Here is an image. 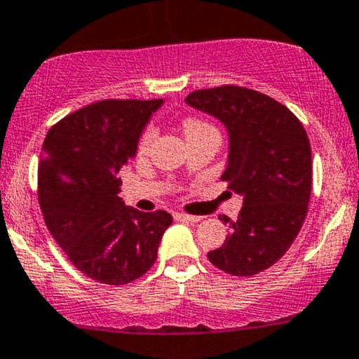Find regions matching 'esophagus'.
I'll return each mask as SVG.
<instances>
[{
  "instance_id": "1",
  "label": "esophagus",
  "mask_w": 359,
  "mask_h": 359,
  "mask_svg": "<svg viewBox=\"0 0 359 359\" xmlns=\"http://www.w3.org/2000/svg\"><path fill=\"white\" fill-rule=\"evenodd\" d=\"M175 217L177 220H182V222H191V224H196V222H200L201 220V217H198V215H187V213H182V212H179V213H175Z\"/></svg>"
}]
</instances>
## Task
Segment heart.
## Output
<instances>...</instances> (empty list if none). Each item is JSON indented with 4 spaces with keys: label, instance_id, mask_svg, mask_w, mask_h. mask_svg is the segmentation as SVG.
<instances>
[{
    "label": "heart",
    "instance_id": "1",
    "mask_svg": "<svg viewBox=\"0 0 359 359\" xmlns=\"http://www.w3.org/2000/svg\"><path fill=\"white\" fill-rule=\"evenodd\" d=\"M182 128H184V135H186V139L201 135V133H206V132H217V130L213 128L210 123L203 121V119H200V118L184 119ZM154 135H156V133H154V128H147L146 132L142 133V137H140V142H139L140 153H146V151L149 149L151 144H153V140H154Z\"/></svg>",
    "mask_w": 359,
    "mask_h": 359
}]
</instances>
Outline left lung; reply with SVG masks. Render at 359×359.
I'll list each match as a JSON object with an SVG mask.
<instances>
[{
  "label": "left lung",
  "instance_id": "1",
  "mask_svg": "<svg viewBox=\"0 0 359 359\" xmlns=\"http://www.w3.org/2000/svg\"><path fill=\"white\" fill-rule=\"evenodd\" d=\"M186 104L226 126L222 180L243 198L236 220L219 217L229 236L208 252L210 262L233 276L262 273L287 253L306 220L313 186L306 130L283 104L243 86L196 90Z\"/></svg>",
  "mask_w": 359,
  "mask_h": 359
}]
</instances>
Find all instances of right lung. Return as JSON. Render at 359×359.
<instances>
[{"instance_id": "1", "label": "right lung", "mask_w": 359, "mask_h": 359, "mask_svg": "<svg viewBox=\"0 0 359 359\" xmlns=\"http://www.w3.org/2000/svg\"><path fill=\"white\" fill-rule=\"evenodd\" d=\"M156 100H100L50 128L38 170V198L48 231L92 280L126 285L156 262L168 212L144 213L118 198L119 170L135 158Z\"/></svg>"}]
</instances>
